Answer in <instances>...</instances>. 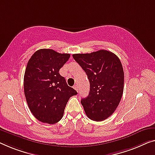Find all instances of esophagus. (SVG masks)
I'll return each instance as SVG.
<instances>
[{
	"label": "esophagus",
	"mask_w": 155,
	"mask_h": 155,
	"mask_svg": "<svg viewBox=\"0 0 155 155\" xmlns=\"http://www.w3.org/2000/svg\"><path fill=\"white\" fill-rule=\"evenodd\" d=\"M73 87H74V89H75L76 91H77V92L78 91V86H77V85H74Z\"/></svg>",
	"instance_id": "esophagus-1"
}]
</instances>
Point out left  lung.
<instances>
[{
  "label": "left lung",
  "instance_id": "8db88e82",
  "mask_svg": "<svg viewBox=\"0 0 155 155\" xmlns=\"http://www.w3.org/2000/svg\"><path fill=\"white\" fill-rule=\"evenodd\" d=\"M87 76L90 92L81 99L85 114L94 121H103L118 107L124 90V71L118 57L107 50L73 54Z\"/></svg>",
  "mask_w": 155,
  "mask_h": 155
}]
</instances>
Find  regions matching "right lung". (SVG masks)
<instances>
[{"mask_svg": "<svg viewBox=\"0 0 155 155\" xmlns=\"http://www.w3.org/2000/svg\"><path fill=\"white\" fill-rule=\"evenodd\" d=\"M70 57L69 54L42 48L28 62L24 78L25 97L31 113L41 122H59L68 100L77 94L59 73Z\"/></svg>", "mask_w": 155, "mask_h": 155, "instance_id": "1", "label": "right lung"}]
</instances>
